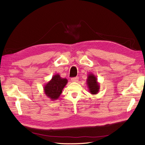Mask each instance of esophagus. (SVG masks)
Masks as SVG:
<instances>
[{
    "label": "esophagus",
    "instance_id": "1",
    "mask_svg": "<svg viewBox=\"0 0 145 145\" xmlns=\"http://www.w3.org/2000/svg\"><path fill=\"white\" fill-rule=\"evenodd\" d=\"M71 81L72 82H78V77H73V78H71Z\"/></svg>",
    "mask_w": 145,
    "mask_h": 145
}]
</instances>
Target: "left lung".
I'll return each instance as SVG.
<instances>
[{
	"mask_svg": "<svg viewBox=\"0 0 145 145\" xmlns=\"http://www.w3.org/2000/svg\"><path fill=\"white\" fill-rule=\"evenodd\" d=\"M86 84L89 89V93L91 94H98L100 89L99 83L97 81V78L93 73L88 74V78L86 79Z\"/></svg>",
	"mask_w": 145,
	"mask_h": 145,
	"instance_id": "left-lung-1",
	"label": "left lung"
}]
</instances>
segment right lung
Returning <instances> with one entry per match:
<instances>
[{
  "label": "right lung",
  "mask_w": 145,
  "mask_h": 145,
  "mask_svg": "<svg viewBox=\"0 0 145 145\" xmlns=\"http://www.w3.org/2000/svg\"><path fill=\"white\" fill-rule=\"evenodd\" d=\"M67 83V78H62L59 74H56L44 85L43 91L48 98L52 101H54L59 99Z\"/></svg>",
  "instance_id": "obj_1"
}]
</instances>
